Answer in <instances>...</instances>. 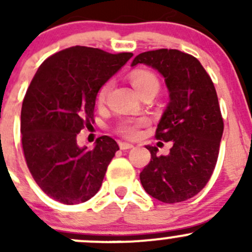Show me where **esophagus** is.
<instances>
[{
	"instance_id": "esophagus-1",
	"label": "esophagus",
	"mask_w": 252,
	"mask_h": 252,
	"mask_svg": "<svg viewBox=\"0 0 252 252\" xmlns=\"http://www.w3.org/2000/svg\"><path fill=\"white\" fill-rule=\"evenodd\" d=\"M119 147H121V150H129V149H133L134 145L129 144V142H126V141H121L119 142Z\"/></svg>"
}]
</instances>
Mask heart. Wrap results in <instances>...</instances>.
Returning a JSON list of instances; mask_svg holds the SVG:
<instances>
[{
  "label": "heart",
  "instance_id": "obj_1",
  "mask_svg": "<svg viewBox=\"0 0 252 252\" xmlns=\"http://www.w3.org/2000/svg\"><path fill=\"white\" fill-rule=\"evenodd\" d=\"M130 80L134 88L136 89L140 95L147 93V91H154L157 93L159 89V80L155 73L147 69L134 70L130 74ZM112 89V81H106L100 88L97 93V102L103 103L107 98ZM146 124V121H134V119H124L117 126V133L123 135L124 138L135 139L139 136L140 128Z\"/></svg>",
  "mask_w": 252,
  "mask_h": 252
}]
</instances>
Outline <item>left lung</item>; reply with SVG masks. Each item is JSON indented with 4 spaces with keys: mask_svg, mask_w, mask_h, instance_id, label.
<instances>
[{
    "mask_svg": "<svg viewBox=\"0 0 252 252\" xmlns=\"http://www.w3.org/2000/svg\"><path fill=\"white\" fill-rule=\"evenodd\" d=\"M139 63L164 77L171 101L155 138L173 141L167 156H157V147L147 146L151 161L140 182L147 194L164 204L185 201L204 189L217 163L224 124L215 85L199 60L179 50L142 52L131 65Z\"/></svg>",
    "mask_w": 252,
    "mask_h": 252,
    "instance_id": "left-lung-1",
    "label": "left lung"
}]
</instances>
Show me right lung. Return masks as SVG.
<instances>
[{"instance_id": "add662e5", "label": "right lung", "mask_w": 252, "mask_h": 252, "mask_svg": "<svg viewBox=\"0 0 252 252\" xmlns=\"http://www.w3.org/2000/svg\"><path fill=\"white\" fill-rule=\"evenodd\" d=\"M131 56L73 46L50 56L32 78L20 114L23 152L36 184L56 201L80 204L100 190L118 144L103 135L94 150L80 149L77 135L94 123L101 86Z\"/></svg>"}]
</instances>
